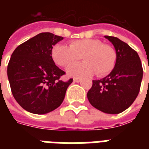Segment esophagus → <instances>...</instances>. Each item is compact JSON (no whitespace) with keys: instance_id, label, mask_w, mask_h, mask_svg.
Instances as JSON below:
<instances>
[{"instance_id":"34e87169","label":"esophagus","mask_w":149,"mask_h":149,"mask_svg":"<svg viewBox=\"0 0 149 149\" xmlns=\"http://www.w3.org/2000/svg\"><path fill=\"white\" fill-rule=\"evenodd\" d=\"M73 81L77 82V83H79V82L81 81V79H80V78H74V79H73Z\"/></svg>"}]
</instances>
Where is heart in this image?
I'll return each instance as SVG.
<instances>
[{
	"instance_id": "obj_1",
	"label": "heart",
	"mask_w": 149,
	"mask_h": 149,
	"mask_svg": "<svg viewBox=\"0 0 149 149\" xmlns=\"http://www.w3.org/2000/svg\"><path fill=\"white\" fill-rule=\"evenodd\" d=\"M52 57L56 64L69 67L81 58L85 62L70 66L67 73L70 77H82L97 75L103 77L113 70L117 54L111 45L99 39L84 38L70 42L69 46L58 44L52 49Z\"/></svg>"
}]
</instances>
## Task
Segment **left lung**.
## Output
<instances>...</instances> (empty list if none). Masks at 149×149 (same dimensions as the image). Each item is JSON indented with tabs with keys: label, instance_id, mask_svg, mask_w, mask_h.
<instances>
[{
	"label": "left lung",
	"instance_id": "8db88e82",
	"mask_svg": "<svg viewBox=\"0 0 149 149\" xmlns=\"http://www.w3.org/2000/svg\"><path fill=\"white\" fill-rule=\"evenodd\" d=\"M105 38L115 48V65L108 76L93 80L87 98L99 111L115 114L128 108L138 97L143 69L139 54L127 43L113 36H106Z\"/></svg>",
	"mask_w": 149,
	"mask_h": 149
}]
</instances>
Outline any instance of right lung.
Here are the masks:
<instances>
[{"label":"right lung","mask_w":149,"mask_h":149,"mask_svg":"<svg viewBox=\"0 0 149 149\" xmlns=\"http://www.w3.org/2000/svg\"><path fill=\"white\" fill-rule=\"evenodd\" d=\"M63 37L42 32L18 45L8 65L11 93L25 111L44 114L60 106L72 79L64 82L65 72L55 64L52 49Z\"/></svg>","instance_id":"1"}]
</instances>
